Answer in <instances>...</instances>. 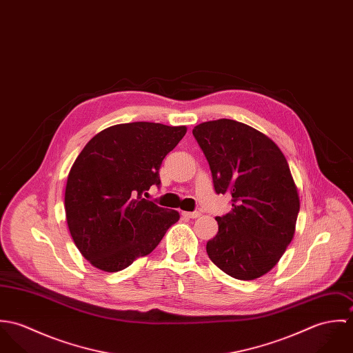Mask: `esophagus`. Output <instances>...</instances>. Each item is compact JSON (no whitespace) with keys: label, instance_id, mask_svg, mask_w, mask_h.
<instances>
[{"label":"esophagus","instance_id":"34e87169","mask_svg":"<svg viewBox=\"0 0 353 353\" xmlns=\"http://www.w3.org/2000/svg\"><path fill=\"white\" fill-rule=\"evenodd\" d=\"M182 214H183L185 217H188V219H197V217L201 216L200 212H183Z\"/></svg>","mask_w":353,"mask_h":353}]
</instances>
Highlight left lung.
<instances>
[{
	"label": "left lung",
	"mask_w": 353,
	"mask_h": 353,
	"mask_svg": "<svg viewBox=\"0 0 353 353\" xmlns=\"http://www.w3.org/2000/svg\"><path fill=\"white\" fill-rule=\"evenodd\" d=\"M193 134L216 193L232 196L206 252L228 276L255 280L276 266L295 235L301 200L288 161L266 134L234 119L202 122Z\"/></svg>",
	"instance_id": "left-lung-1"
}]
</instances>
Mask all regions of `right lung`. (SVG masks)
Segmentation results:
<instances>
[{
  "label": "right lung",
  "mask_w": 353,
  "mask_h": 353,
  "mask_svg": "<svg viewBox=\"0 0 353 353\" xmlns=\"http://www.w3.org/2000/svg\"><path fill=\"white\" fill-rule=\"evenodd\" d=\"M186 126L132 122L94 136L74 160L66 181L65 213L74 245L103 272H119L148 255L179 213L143 199L159 186L163 159Z\"/></svg>",
  "instance_id": "1"
}]
</instances>
